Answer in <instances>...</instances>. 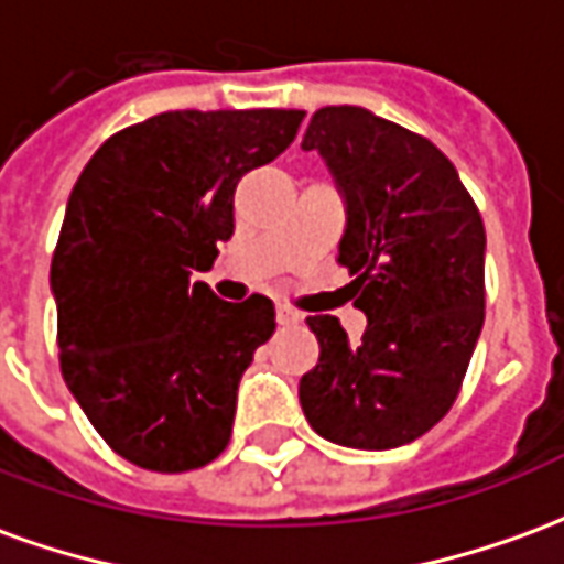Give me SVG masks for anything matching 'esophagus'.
Here are the masks:
<instances>
[{
	"mask_svg": "<svg viewBox=\"0 0 564 564\" xmlns=\"http://www.w3.org/2000/svg\"><path fill=\"white\" fill-rule=\"evenodd\" d=\"M299 319H302L299 311H293V307L286 305H278V323H281V326H295Z\"/></svg>",
	"mask_w": 564,
	"mask_h": 564,
	"instance_id": "34e87169",
	"label": "esophagus"
}]
</instances>
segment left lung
I'll return each mask as SVG.
<instances>
[{
    "label": "left lung",
    "instance_id": "left-lung-1",
    "mask_svg": "<svg viewBox=\"0 0 564 564\" xmlns=\"http://www.w3.org/2000/svg\"><path fill=\"white\" fill-rule=\"evenodd\" d=\"M302 148L344 198L338 262L368 326L350 341L338 317H307L319 362L299 402L332 444L402 447L453 408L484 329L480 210L432 141L366 108H319Z\"/></svg>",
    "mask_w": 564,
    "mask_h": 564
}]
</instances>
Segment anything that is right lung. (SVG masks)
Segmentation results:
<instances>
[{"mask_svg": "<svg viewBox=\"0 0 564 564\" xmlns=\"http://www.w3.org/2000/svg\"><path fill=\"white\" fill-rule=\"evenodd\" d=\"M302 117L165 111L105 141L68 196L51 262L59 368L93 429L139 468L193 471L232 437L274 305L223 302L193 274L232 238L238 181L281 156Z\"/></svg>", "mask_w": 564, "mask_h": 564, "instance_id": "add662e5", "label": "right lung"}]
</instances>
